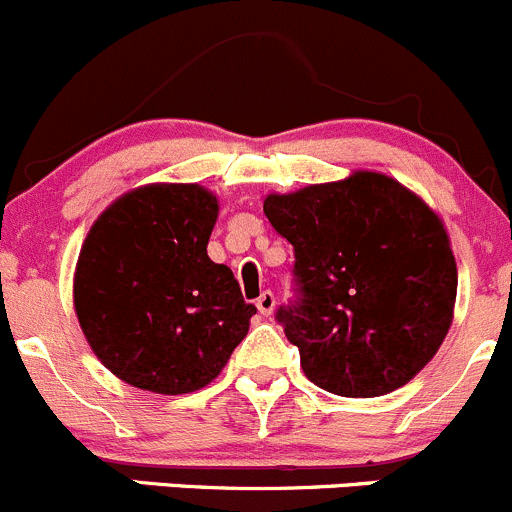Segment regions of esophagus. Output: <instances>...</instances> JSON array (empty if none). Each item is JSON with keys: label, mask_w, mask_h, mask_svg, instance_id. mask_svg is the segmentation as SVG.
<instances>
[{"label": "esophagus", "mask_w": 512, "mask_h": 512, "mask_svg": "<svg viewBox=\"0 0 512 512\" xmlns=\"http://www.w3.org/2000/svg\"><path fill=\"white\" fill-rule=\"evenodd\" d=\"M256 308L258 313H263V316H271L273 308H276V296H273L271 291H263L261 296L256 298Z\"/></svg>", "instance_id": "obj_1"}]
</instances>
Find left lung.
Returning <instances> with one entry per match:
<instances>
[{"mask_svg":"<svg viewBox=\"0 0 512 512\" xmlns=\"http://www.w3.org/2000/svg\"><path fill=\"white\" fill-rule=\"evenodd\" d=\"M263 214L293 246V293L276 321L308 381L346 398L386 396L438 353L458 271L443 221L373 171L296 194Z\"/></svg>","mask_w":512,"mask_h":512,"instance_id":"1","label":"left lung"}]
</instances>
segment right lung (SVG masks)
<instances>
[{"label":"right lung","instance_id":"1","mask_svg":"<svg viewBox=\"0 0 512 512\" xmlns=\"http://www.w3.org/2000/svg\"><path fill=\"white\" fill-rule=\"evenodd\" d=\"M219 216L196 184L121 196L91 226L74 306L91 351L121 381L179 396L214 381L249 333L254 303L206 254Z\"/></svg>","mask_w":512,"mask_h":512}]
</instances>
